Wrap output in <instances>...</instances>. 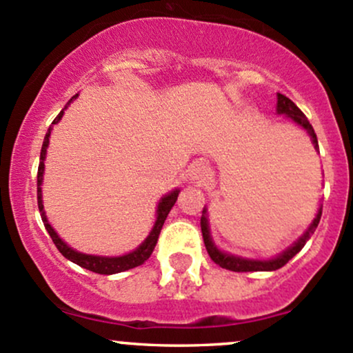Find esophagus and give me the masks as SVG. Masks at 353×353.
Segmentation results:
<instances>
[{"instance_id": "obj_1", "label": "esophagus", "mask_w": 353, "mask_h": 353, "mask_svg": "<svg viewBox=\"0 0 353 353\" xmlns=\"http://www.w3.org/2000/svg\"><path fill=\"white\" fill-rule=\"evenodd\" d=\"M188 178L193 183H205L210 178V168L203 163H195L188 168Z\"/></svg>"}]
</instances>
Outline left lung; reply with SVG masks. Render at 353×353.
<instances>
[{
  "instance_id": "obj_1",
  "label": "left lung",
  "mask_w": 353,
  "mask_h": 353,
  "mask_svg": "<svg viewBox=\"0 0 353 353\" xmlns=\"http://www.w3.org/2000/svg\"><path fill=\"white\" fill-rule=\"evenodd\" d=\"M276 113L279 114H285L287 118H290L294 123H296L299 126H302L305 132L308 133L310 137L312 143H314V148L319 152V141H316V134L312 128L310 121L307 120V117L300 112L299 106L295 105L290 98H287L282 93H276ZM320 216H322V207L319 208L316 212L314 221L310 223V227L305 230V233L300 236L295 243H292L287 250H283L282 253H279L276 256L268 260H255V259H243V256L239 255H233V253H227V252H221L219 247L215 245L213 241L212 235H210V225H208V213H207V207L203 208L201 212V233H203V241H205V247H207V252L210 255V259L213 260L216 265H220L221 268H227V270L232 272H273V270H279L282 268L285 263H288V260H292L294 256L303 248V245L307 243V240L310 239L312 233L315 232L316 225H319Z\"/></svg>"
}]
</instances>
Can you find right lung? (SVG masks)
I'll return each mask as SVG.
<instances>
[{
  "instance_id": "1",
  "label": "right lung",
  "mask_w": 353,
  "mask_h": 353,
  "mask_svg": "<svg viewBox=\"0 0 353 353\" xmlns=\"http://www.w3.org/2000/svg\"><path fill=\"white\" fill-rule=\"evenodd\" d=\"M78 94H74L71 100L66 103L65 108L61 110V112L58 113V117L54 118L53 123L48 128V132H46V137H45V141H43V146H41V155H39V166H38V208H39V213H41V220L43 223H45V228L46 232L50 233L51 240H53V243L57 245V248L59 250L65 259H68L70 262L80 265V267L86 268V270L90 272H94V273H100V275H113V273H120V272H125V270H130V268H134L138 267V265L145 263L146 260L150 259V255H152V252L155 250V245L158 241V235H160L161 232V227H163L166 216H168L170 210H172L173 205H175L176 198H178V193H180V190L175 188L173 192L166 193V195L161 198L160 201H158V207H157V220H155V225H153L152 232H150V235L146 236V239L141 241V245H138L137 248H134L133 252L130 253H125V255H120V256H101V255H90V253H83V252H78L74 250V248H71L66 241H63L59 239V235L57 232H54V228L51 227L48 219H46V213H45V207H43V193H41V183H43V173H45V158H46V148H48L50 145V134H51V130H53V125H57L59 120L63 118V113H65V110L68 108V105L73 100H77Z\"/></svg>"
}]
</instances>
